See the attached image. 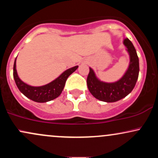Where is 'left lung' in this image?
Listing matches in <instances>:
<instances>
[{"label": "left lung", "instance_id": "1", "mask_svg": "<svg viewBox=\"0 0 158 158\" xmlns=\"http://www.w3.org/2000/svg\"><path fill=\"white\" fill-rule=\"evenodd\" d=\"M123 44L129 55L128 68L122 78L114 82L99 80L94 70L90 68L87 85L90 94L96 99L106 102H114L128 95L135 88L139 76V59L133 44L129 39H124Z\"/></svg>", "mask_w": 158, "mask_h": 158}]
</instances>
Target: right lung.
I'll return each mask as SVG.
<instances>
[{
	"mask_svg": "<svg viewBox=\"0 0 158 158\" xmlns=\"http://www.w3.org/2000/svg\"><path fill=\"white\" fill-rule=\"evenodd\" d=\"M16 59H15L13 66V77L15 84L20 91L25 97L36 102H47L59 97L64 89L67 79L79 67L75 66L68 69L63 72L59 77L48 84L42 86L35 87L26 84L20 79L16 70Z\"/></svg>",
	"mask_w": 158,
	"mask_h": 158,
	"instance_id": "right-lung-1",
	"label": "right lung"
}]
</instances>
